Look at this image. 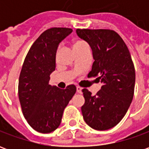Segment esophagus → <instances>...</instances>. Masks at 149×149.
Instances as JSON below:
<instances>
[{
	"instance_id": "obj_1",
	"label": "esophagus",
	"mask_w": 149,
	"mask_h": 149,
	"mask_svg": "<svg viewBox=\"0 0 149 149\" xmlns=\"http://www.w3.org/2000/svg\"><path fill=\"white\" fill-rule=\"evenodd\" d=\"M77 92L78 93H81V92H82V88H81L80 86H77Z\"/></svg>"
}]
</instances>
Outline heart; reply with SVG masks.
<instances>
[{
  "mask_svg": "<svg viewBox=\"0 0 149 149\" xmlns=\"http://www.w3.org/2000/svg\"><path fill=\"white\" fill-rule=\"evenodd\" d=\"M85 47H87L86 43L83 41V40H75L73 43H72V48H73V50L76 52H77L78 51H80L81 49H84ZM60 52H61V48L59 47L57 49V51H56V58L58 57Z\"/></svg>",
  "mask_w": 149,
  "mask_h": 149,
  "instance_id": "obj_1",
  "label": "heart"
}]
</instances>
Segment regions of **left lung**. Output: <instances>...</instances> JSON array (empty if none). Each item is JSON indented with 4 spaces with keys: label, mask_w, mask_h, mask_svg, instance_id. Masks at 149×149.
Listing matches in <instances>:
<instances>
[{
    "label": "left lung",
    "mask_w": 149,
    "mask_h": 149,
    "mask_svg": "<svg viewBox=\"0 0 149 149\" xmlns=\"http://www.w3.org/2000/svg\"><path fill=\"white\" fill-rule=\"evenodd\" d=\"M90 45L94 62L88 77H97L102 86L96 95L84 88L81 112L96 130L113 128L125 116L134 95L136 73L130 52L117 33L110 29H77Z\"/></svg>",
    "instance_id": "obj_1"
}]
</instances>
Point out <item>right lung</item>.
Segmentation results:
<instances>
[{"label":"right lung","instance_id":"1","mask_svg":"<svg viewBox=\"0 0 149 149\" xmlns=\"http://www.w3.org/2000/svg\"><path fill=\"white\" fill-rule=\"evenodd\" d=\"M72 32L68 28H51L40 34L31 46L22 65L18 96L24 118L34 130L49 133L58 128L63 112L74 96V84L61 89L49 84L56 68L59 44Z\"/></svg>","mask_w":149,"mask_h":149}]
</instances>
